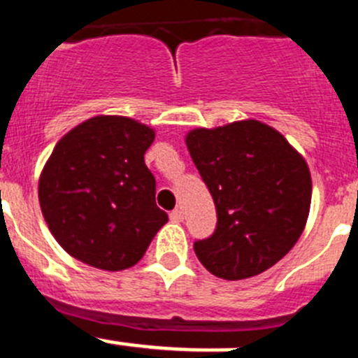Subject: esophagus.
I'll use <instances>...</instances> for the list:
<instances>
[{"label":"esophagus","instance_id":"34e87169","mask_svg":"<svg viewBox=\"0 0 358 358\" xmlns=\"http://www.w3.org/2000/svg\"><path fill=\"white\" fill-rule=\"evenodd\" d=\"M169 218H171V222H182L183 220V211L182 210H175L169 213Z\"/></svg>","mask_w":358,"mask_h":358}]
</instances>
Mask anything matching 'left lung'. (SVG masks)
I'll return each mask as SVG.
<instances>
[{
	"mask_svg": "<svg viewBox=\"0 0 358 358\" xmlns=\"http://www.w3.org/2000/svg\"><path fill=\"white\" fill-rule=\"evenodd\" d=\"M187 148L217 210L213 234L194 241L201 264L224 280L250 278L275 266L306 225V161L259 120L194 129Z\"/></svg>",
	"mask_w": 358,
	"mask_h": 358,
	"instance_id": "left-lung-1",
	"label": "left lung"
}]
</instances>
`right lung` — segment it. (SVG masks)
Listing matches in <instances>:
<instances>
[{"instance_id": "obj_1", "label": "right lung", "mask_w": 358, "mask_h": 358, "mask_svg": "<svg viewBox=\"0 0 358 358\" xmlns=\"http://www.w3.org/2000/svg\"><path fill=\"white\" fill-rule=\"evenodd\" d=\"M154 138L136 120L103 115L55 145L38 197L48 229L69 255L105 271H122L145 255L168 222L143 157Z\"/></svg>"}]
</instances>
